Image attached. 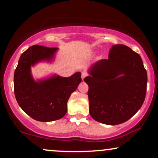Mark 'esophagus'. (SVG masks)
I'll list each match as a JSON object with an SVG mask.
<instances>
[{
    "label": "esophagus",
    "mask_w": 158,
    "mask_h": 158,
    "mask_svg": "<svg viewBox=\"0 0 158 158\" xmlns=\"http://www.w3.org/2000/svg\"><path fill=\"white\" fill-rule=\"evenodd\" d=\"M86 75H87V74H86V73H85V72H83L82 73V74H81V77H82V79H84L85 78V77H86Z\"/></svg>",
    "instance_id": "34e87169"
}]
</instances>
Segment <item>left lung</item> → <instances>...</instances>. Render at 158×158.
Wrapping results in <instances>:
<instances>
[{"label":"left lung","mask_w":158,"mask_h":158,"mask_svg":"<svg viewBox=\"0 0 158 158\" xmlns=\"http://www.w3.org/2000/svg\"><path fill=\"white\" fill-rule=\"evenodd\" d=\"M88 85L89 112L103 124L117 125L132 117L143 104L148 75L139 54L124 44L113 45L109 58L93 64Z\"/></svg>","instance_id":"1"}]
</instances>
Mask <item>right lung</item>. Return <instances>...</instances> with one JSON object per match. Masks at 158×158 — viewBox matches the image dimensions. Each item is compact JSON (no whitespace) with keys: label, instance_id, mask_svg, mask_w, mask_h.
Masks as SVG:
<instances>
[{"label":"right lung","instance_id":"add662e5","mask_svg":"<svg viewBox=\"0 0 158 158\" xmlns=\"http://www.w3.org/2000/svg\"><path fill=\"white\" fill-rule=\"evenodd\" d=\"M58 48L34 45L22 53L14 72V94L26 114L39 122H52L67 113V103L81 82V73L70 77L53 75L35 81L31 68L40 62H52Z\"/></svg>","mask_w":158,"mask_h":158}]
</instances>
